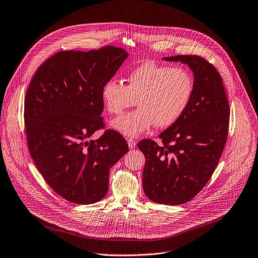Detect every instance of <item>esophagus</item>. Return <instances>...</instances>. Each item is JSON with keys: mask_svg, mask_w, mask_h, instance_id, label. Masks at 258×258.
Listing matches in <instances>:
<instances>
[{"mask_svg": "<svg viewBox=\"0 0 258 258\" xmlns=\"http://www.w3.org/2000/svg\"><path fill=\"white\" fill-rule=\"evenodd\" d=\"M136 144H137V142H136L134 139H127V145H128V147H130L131 149L135 148Z\"/></svg>", "mask_w": 258, "mask_h": 258, "instance_id": "34e87169", "label": "esophagus"}]
</instances>
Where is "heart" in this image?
Segmentation results:
<instances>
[{"label": "heart", "instance_id": "heart-1", "mask_svg": "<svg viewBox=\"0 0 258 258\" xmlns=\"http://www.w3.org/2000/svg\"><path fill=\"white\" fill-rule=\"evenodd\" d=\"M125 81L126 86L108 80L102 86L101 97L110 114H120L137 102V110L111 122L126 137H138L154 124L159 128L172 125L186 112L194 92L188 70L150 61L131 70Z\"/></svg>", "mask_w": 258, "mask_h": 258}]
</instances>
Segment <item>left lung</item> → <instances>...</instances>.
Returning <instances> with one entry per match:
<instances>
[{
	"mask_svg": "<svg viewBox=\"0 0 258 258\" xmlns=\"http://www.w3.org/2000/svg\"><path fill=\"white\" fill-rule=\"evenodd\" d=\"M188 64L194 92L183 115L159 137L139 142L146 157L144 192L150 200L179 205L192 200L210 179L223 154L229 133L230 106L216 68L196 55L165 57Z\"/></svg>",
	"mask_w": 258,
	"mask_h": 258,
	"instance_id": "obj_1",
	"label": "left lung"
}]
</instances>
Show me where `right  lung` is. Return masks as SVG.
<instances>
[{
  "mask_svg": "<svg viewBox=\"0 0 258 258\" xmlns=\"http://www.w3.org/2000/svg\"><path fill=\"white\" fill-rule=\"evenodd\" d=\"M127 53L113 46L89 52L60 51L35 71L24 100L29 153L48 185L77 204L103 199L109 170L127 151L125 139L105 128L102 86Z\"/></svg>",
  "mask_w": 258,
  "mask_h": 258,
  "instance_id": "right-lung-1",
  "label": "right lung"
}]
</instances>
